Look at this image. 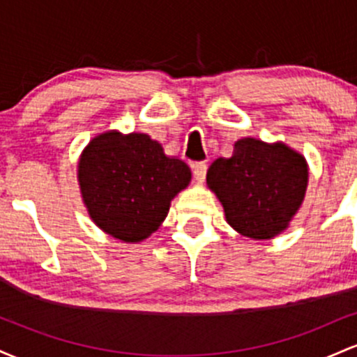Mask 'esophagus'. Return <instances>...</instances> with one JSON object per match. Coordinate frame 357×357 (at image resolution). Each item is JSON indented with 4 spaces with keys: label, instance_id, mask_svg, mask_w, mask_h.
Wrapping results in <instances>:
<instances>
[{
    "label": "esophagus",
    "instance_id": "1",
    "mask_svg": "<svg viewBox=\"0 0 357 357\" xmlns=\"http://www.w3.org/2000/svg\"><path fill=\"white\" fill-rule=\"evenodd\" d=\"M206 169L208 166L204 165V162H196V165H192V174H195V179L198 183H203L204 178H206Z\"/></svg>",
    "mask_w": 357,
    "mask_h": 357
}]
</instances>
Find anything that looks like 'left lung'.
<instances>
[{
	"instance_id": "8db88e82",
	"label": "left lung",
	"mask_w": 357,
	"mask_h": 357,
	"mask_svg": "<svg viewBox=\"0 0 357 357\" xmlns=\"http://www.w3.org/2000/svg\"><path fill=\"white\" fill-rule=\"evenodd\" d=\"M307 181L304 155L282 142L253 137L236 141L231 158H218L206 173L228 225L255 240H270L289 227L304 202Z\"/></svg>"
}]
</instances>
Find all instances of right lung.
Masks as SVG:
<instances>
[{
  "mask_svg": "<svg viewBox=\"0 0 357 357\" xmlns=\"http://www.w3.org/2000/svg\"><path fill=\"white\" fill-rule=\"evenodd\" d=\"M190 181L186 162L166 155L147 134H99L79 161V184L90 218L129 243L146 240L161 227L171 199Z\"/></svg>",
  "mask_w": 357,
  "mask_h": 357,
  "instance_id": "obj_1",
  "label": "right lung"
}]
</instances>
